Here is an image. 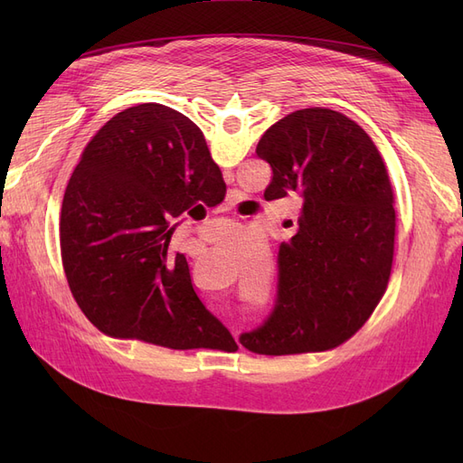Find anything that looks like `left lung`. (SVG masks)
Here are the masks:
<instances>
[{
  "label": "left lung",
  "instance_id": "8db88e82",
  "mask_svg": "<svg viewBox=\"0 0 463 463\" xmlns=\"http://www.w3.org/2000/svg\"><path fill=\"white\" fill-rule=\"evenodd\" d=\"M272 167L266 201L298 194V232L278 250L270 317L241 334L249 352L288 355L340 345L365 325L394 259V193L381 152L355 121L305 108L257 145Z\"/></svg>",
  "mask_w": 463,
  "mask_h": 463
}]
</instances>
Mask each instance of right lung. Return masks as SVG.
I'll return each mask as SVG.
<instances>
[{"label": "right lung", "mask_w": 463, "mask_h": 463, "mask_svg": "<svg viewBox=\"0 0 463 463\" xmlns=\"http://www.w3.org/2000/svg\"><path fill=\"white\" fill-rule=\"evenodd\" d=\"M223 194L203 131L172 108H128L92 137L63 194L60 241L69 288L98 330L235 352L194 293L187 259L170 249L172 222Z\"/></svg>", "instance_id": "1"}]
</instances>
